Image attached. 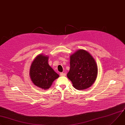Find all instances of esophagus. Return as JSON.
<instances>
[{"label": "esophagus", "mask_w": 125, "mask_h": 125, "mask_svg": "<svg viewBox=\"0 0 125 125\" xmlns=\"http://www.w3.org/2000/svg\"><path fill=\"white\" fill-rule=\"evenodd\" d=\"M60 75L61 76H66V74L64 73H60Z\"/></svg>", "instance_id": "esophagus-1"}]
</instances>
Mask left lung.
Here are the masks:
<instances>
[{"label": "left lung", "instance_id": "left-lung-1", "mask_svg": "<svg viewBox=\"0 0 125 125\" xmlns=\"http://www.w3.org/2000/svg\"><path fill=\"white\" fill-rule=\"evenodd\" d=\"M70 65L67 76L75 89L83 90L94 84L98 75V66L89 52L84 49L77 50L70 56Z\"/></svg>", "mask_w": 125, "mask_h": 125}]
</instances>
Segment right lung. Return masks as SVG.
Wrapping results in <instances>:
<instances>
[{
    "label": "right lung",
    "mask_w": 125,
    "mask_h": 125,
    "mask_svg": "<svg viewBox=\"0 0 125 125\" xmlns=\"http://www.w3.org/2000/svg\"><path fill=\"white\" fill-rule=\"evenodd\" d=\"M49 56L43 54L38 55L31 63L29 75L32 83L42 89L50 88L53 81L59 75L48 64Z\"/></svg>",
    "instance_id": "right-lung-1"
}]
</instances>
